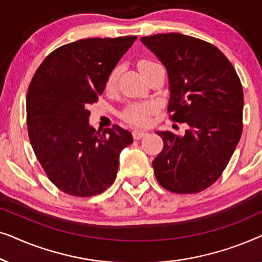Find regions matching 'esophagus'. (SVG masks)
Masks as SVG:
<instances>
[{
    "instance_id": "34e87169",
    "label": "esophagus",
    "mask_w": 262,
    "mask_h": 262,
    "mask_svg": "<svg viewBox=\"0 0 262 262\" xmlns=\"http://www.w3.org/2000/svg\"><path fill=\"white\" fill-rule=\"evenodd\" d=\"M145 135H146V132L142 131V130H135L134 132H132V137H134V139H141L144 137Z\"/></svg>"
}]
</instances>
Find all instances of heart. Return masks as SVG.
I'll use <instances>...</instances> for the list:
<instances>
[{
	"instance_id": "heart-1",
	"label": "heart",
	"mask_w": 262,
	"mask_h": 262,
	"mask_svg": "<svg viewBox=\"0 0 262 262\" xmlns=\"http://www.w3.org/2000/svg\"><path fill=\"white\" fill-rule=\"evenodd\" d=\"M160 64L150 59H141L138 62L139 70L144 74V76L149 74V71ZM120 69L119 67H116L111 71L106 81V91L107 92H113L117 87L118 78H119ZM156 112V106L152 102H134L130 103L127 107H125V110L121 112V118L125 121H127L128 124L136 125V126H145L150 123V118L154 113Z\"/></svg>"
}]
</instances>
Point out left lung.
Instances as JSON below:
<instances>
[{
	"instance_id": "1",
	"label": "left lung",
	"mask_w": 262,
	"mask_h": 262,
	"mask_svg": "<svg viewBox=\"0 0 262 262\" xmlns=\"http://www.w3.org/2000/svg\"><path fill=\"white\" fill-rule=\"evenodd\" d=\"M166 67L169 118L186 123L184 136L157 131L163 149L152 161L163 188L191 194L214 184L242 135L243 91L235 68L221 50L180 33L141 38Z\"/></svg>"
}]
</instances>
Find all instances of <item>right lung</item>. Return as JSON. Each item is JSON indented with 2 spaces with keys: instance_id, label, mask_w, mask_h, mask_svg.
Instances as JSON below:
<instances>
[{
  "instance_id": "add662e5",
  "label": "right lung",
  "mask_w": 262,
  "mask_h": 262,
  "mask_svg": "<svg viewBox=\"0 0 262 262\" xmlns=\"http://www.w3.org/2000/svg\"><path fill=\"white\" fill-rule=\"evenodd\" d=\"M137 39L89 38L52 51L27 92V130L49 180L67 194L92 196L116 180L119 154L134 139L118 125L100 132L89 125L107 77Z\"/></svg>"
}]
</instances>
